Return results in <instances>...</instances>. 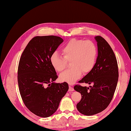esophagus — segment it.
I'll use <instances>...</instances> for the list:
<instances>
[{"mask_svg": "<svg viewBox=\"0 0 131 131\" xmlns=\"http://www.w3.org/2000/svg\"><path fill=\"white\" fill-rule=\"evenodd\" d=\"M74 90V88L73 87H72L71 86H69V92H72V91Z\"/></svg>", "mask_w": 131, "mask_h": 131, "instance_id": "1", "label": "esophagus"}]
</instances>
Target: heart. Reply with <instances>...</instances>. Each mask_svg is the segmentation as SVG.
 <instances>
[{"label":"heart","instance_id":"b5f03b06","mask_svg":"<svg viewBox=\"0 0 131 131\" xmlns=\"http://www.w3.org/2000/svg\"><path fill=\"white\" fill-rule=\"evenodd\" d=\"M63 57L58 53H52L50 61L53 69L58 72L64 71L67 61H71V69L61 73L60 80L70 84L74 83L81 77L82 72L87 73L95 65L97 56V49L91 41L72 39L65 44L61 50Z\"/></svg>","mask_w":131,"mask_h":131}]
</instances>
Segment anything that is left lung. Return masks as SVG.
Returning a JSON list of instances; mask_svg holds the SVG:
<instances>
[{
	"mask_svg": "<svg viewBox=\"0 0 131 131\" xmlns=\"http://www.w3.org/2000/svg\"><path fill=\"white\" fill-rule=\"evenodd\" d=\"M95 39L98 49L95 65L79 81L93 86L74 87L81 94V99L77 104V109L86 116L97 114L106 109L112 99L118 80L117 61L112 49L103 37L97 36Z\"/></svg>",
	"mask_w": 131,
	"mask_h": 131,
	"instance_id": "8db88e82",
	"label": "left lung"
}]
</instances>
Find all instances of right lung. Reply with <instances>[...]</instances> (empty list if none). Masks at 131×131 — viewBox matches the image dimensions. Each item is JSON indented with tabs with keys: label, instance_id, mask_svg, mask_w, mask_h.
I'll use <instances>...</instances> for the list:
<instances>
[{
	"label": "right lung",
	"instance_id": "obj_1",
	"mask_svg": "<svg viewBox=\"0 0 131 131\" xmlns=\"http://www.w3.org/2000/svg\"><path fill=\"white\" fill-rule=\"evenodd\" d=\"M63 39L56 36H36L28 43L19 61L18 81L26 107L43 118L52 115L69 90L66 82L56 83L58 78L50 61Z\"/></svg>",
	"mask_w": 131,
	"mask_h": 131
}]
</instances>
